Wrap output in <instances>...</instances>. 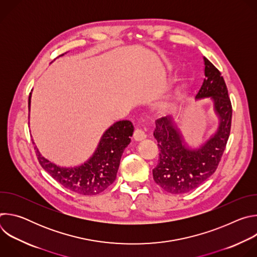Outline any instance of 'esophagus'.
Here are the masks:
<instances>
[{"mask_svg": "<svg viewBox=\"0 0 257 257\" xmlns=\"http://www.w3.org/2000/svg\"><path fill=\"white\" fill-rule=\"evenodd\" d=\"M133 137H134V139H135V140L140 141V140H143V139H145V138H146V133H145L142 129L137 128V129L134 131Z\"/></svg>", "mask_w": 257, "mask_h": 257, "instance_id": "1", "label": "esophagus"}]
</instances>
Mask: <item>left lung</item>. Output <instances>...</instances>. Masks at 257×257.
Instances as JSON below:
<instances>
[{"label":"left lung","mask_w":257,"mask_h":257,"mask_svg":"<svg viewBox=\"0 0 257 257\" xmlns=\"http://www.w3.org/2000/svg\"><path fill=\"white\" fill-rule=\"evenodd\" d=\"M204 79L195 94L196 99L210 97L219 116L217 131L199 146H189L179 133L173 119L163 116L156 121L154 136L160 150L158 166L153 170L154 180L172 194L187 193L208 179L216 170L230 136L232 103L226 82L206 58Z\"/></svg>","instance_id":"obj_1"}]
</instances>
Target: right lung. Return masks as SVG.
Masks as SVG:
<instances>
[{"mask_svg": "<svg viewBox=\"0 0 257 257\" xmlns=\"http://www.w3.org/2000/svg\"><path fill=\"white\" fill-rule=\"evenodd\" d=\"M133 131L130 121L116 122L103 133L93 156L78 167H59L45 159L35 148L36 156L43 169L65 188L82 195H95L116 180L121 157L131 141Z\"/></svg>", "mask_w": 257, "mask_h": 257, "instance_id": "1", "label": "right lung"}]
</instances>
